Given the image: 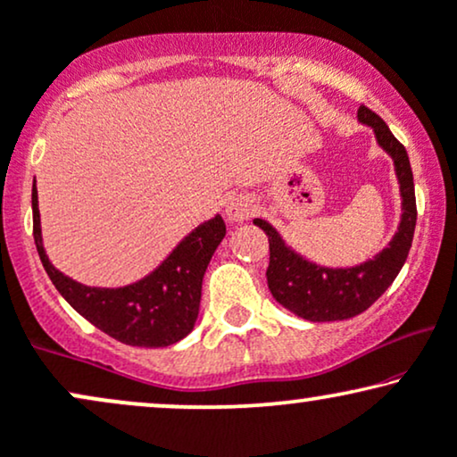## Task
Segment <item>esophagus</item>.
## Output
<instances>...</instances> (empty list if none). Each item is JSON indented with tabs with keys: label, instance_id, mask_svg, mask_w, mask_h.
Returning <instances> with one entry per match:
<instances>
[{
	"label": "esophagus",
	"instance_id": "esophagus-1",
	"mask_svg": "<svg viewBox=\"0 0 457 457\" xmlns=\"http://www.w3.org/2000/svg\"><path fill=\"white\" fill-rule=\"evenodd\" d=\"M253 212H255V204H253V200L245 194L234 195V198H229L228 204H225V215H228L229 221L234 223L246 221V219H251Z\"/></svg>",
	"mask_w": 457,
	"mask_h": 457
}]
</instances>
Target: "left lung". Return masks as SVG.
Wrapping results in <instances>:
<instances>
[{
  "mask_svg": "<svg viewBox=\"0 0 457 457\" xmlns=\"http://www.w3.org/2000/svg\"><path fill=\"white\" fill-rule=\"evenodd\" d=\"M358 120L371 126L379 147L395 162L398 183H401V223L395 238L382 253L354 268H325L297 255L268 221L253 219V223L262 228L270 240V265L265 276L271 295L293 314L312 322L352 319L378 302L386 288L395 282L413 242L418 209H415L413 172L407 149L398 143L384 120L369 107H358Z\"/></svg>",
  "mask_w": 457,
  "mask_h": 457,
  "instance_id": "obj_1",
  "label": "left lung"
}]
</instances>
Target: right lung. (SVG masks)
I'll use <instances>...</instances> for the list:
<instances>
[{"mask_svg": "<svg viewBox=\"0 0 457 457\" xmlns=\"http://www.w3.org/2000/svg\"><path fill=\"white\" fill-rule=\"evenodd\" d=\"M33 238L46 274L67 303L109 337L138 348H166L192 331L198 319L202 278L225 236L221 217L198 225L143 280L120 288L79 285L50 263L42 245L37 189L31 192Z\"/></svg>", "mask_w": 457, "mask_h": 457, "instance_id": "obj_1", "label": "right lung"}]
</instances>
